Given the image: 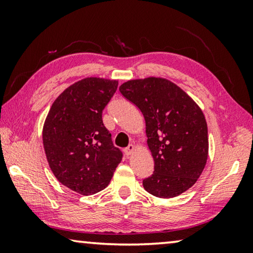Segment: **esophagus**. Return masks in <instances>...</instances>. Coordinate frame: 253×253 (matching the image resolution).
<instances>
[{"mask_svg":"<svg viewBox=\"0 0 253 253\" xmlns=\"http://www.w3.org/2000/svg\"><path fill=\"white\" fill-rule=\"evenodd\" d=\"M135 151V146L132 144H130V145H128V146L124 149V152H125V154L127 156H129V155H131L132 154V152Z\"/></svg>","mask_w":253,"mask_h":253,"instance_id":"esophagus-1","label":"esophagus"}]
</instances>
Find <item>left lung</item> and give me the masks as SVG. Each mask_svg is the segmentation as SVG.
I'll use <instances>...</instances> for the list:
<instances>
[{"label":"left lung","mask_w":253,"mask_h":253,"mask_svg":"<svg viewBox=\"0 0 253 253\" xmlns=\"http://www.w3.org/2000/svg\"><path fill=\"white\" fill-rule=\"evenodd\" d=\"M119 91L142 111L154 172L143 181L148 193L170 199L198 181L208 161V125L198 104L172 81L128 80Z\"/></svg>","instance_id":"left-lung-1"}]
</instances>
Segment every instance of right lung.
<instances>
[{
    "instance_id": "right-lung-1",
    "label": "right lung",
    "mask_w": 253,
    "mask_h": 253,
    "mask_svg": "<svg viewBox=\"0 0 253 253\" xmlns=\"http://www.w3.org/2000/svg\"><path fill=\"white\" fill-rule=\"evenodd\" d=\"M117 87V80L81 79L60 93L45 118L42 139L50 169L79 194L106 188L122 162L123 153L102 123V110Z\"/></svg>"
}]
</instances>
